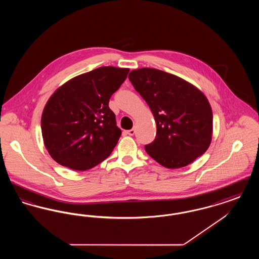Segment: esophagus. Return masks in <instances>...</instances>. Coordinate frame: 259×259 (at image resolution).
<instances>
[{
    "instance_id": "obj_1",
    "label": "esophagus",
    "mask_w": 259,
    "mask_h": 259,
    "mask_svg": "<svg viewBox=\"0 0 259 259\" xmlns=\"http://www.w3.org/2000/svg\"><path fill=\"white\" fill-rule=\"evenodd\" d=\"M127 134L129 136H133L135 134V129H131V130H128L127 131Z\"/></svg>"
}]
</instances>
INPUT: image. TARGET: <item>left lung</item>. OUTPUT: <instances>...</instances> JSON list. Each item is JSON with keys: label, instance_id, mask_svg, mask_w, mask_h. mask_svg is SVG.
I'll return each mask as SVG.
<instances>
[{"label": "left lung", "instance_id": "1", "mask_svg": "<svg viewBox=\"0 0 259 259\" xmlns=\"http://www.w3.org/2000/svg\"><path fill=\"white\" fill-rule=\"evenodd\" d=\"M128 77L156 122V137L145 147L151 158L168 169H178L206 152L212 137V111L201 90L152 68L133 70Z\"/></svg>", "mask_w": 259, "mask_h": 259}]
</instances>
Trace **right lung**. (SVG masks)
Masks as SVG:
<instances>
[{
	"instance_id": "add662e5",
	"label": "right lung",
	"mask_w": 259,
	"mask_h": 259,
	"mask_svg": "<svg viewBox=\"0 0 259 259\" xmlns=\"http://www.w3.org/2000/svg\"><path fill=\"white\" fill-rule=\"evenodd\" d=\"M128 73V68L100 67L55 90L40 121L44 144L53 160L87 171L110 156L121 130L109 102Z\"/></svg>"
}]
</instances>
